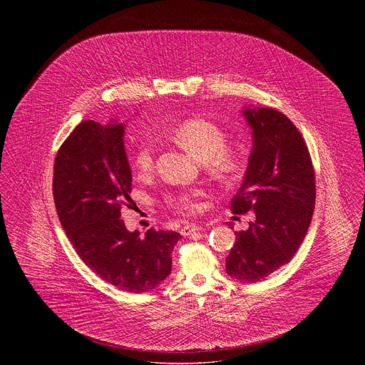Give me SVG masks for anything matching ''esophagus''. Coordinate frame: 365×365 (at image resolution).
Returning <instances> with one entry per match:
<instances>
[{"instance_id":"obj_1","label":"esophagus","mask_w":365,"mask_h":365,"mask_svg":"<svg viewBox=\"0 0 365 365\" xmlns=\"http://www.w3.org/2000/svg\"><path fill=\"white\" fill-rule=\"evenodd\" d=\"M201 227L198 226V225H195V223H188V225H185V226H182L181 227V235L182 236H190L191 233H194V232H197V230H200Z\"/></svg>"}]
</instances>
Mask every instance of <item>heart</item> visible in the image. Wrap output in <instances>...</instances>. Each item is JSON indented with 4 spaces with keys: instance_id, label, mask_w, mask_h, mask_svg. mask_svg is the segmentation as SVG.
I'll use <instances>...</instances> for the list:
<instances>
[{
    "instance_id": "obj_1",
    "label": "heart",
    "mask_w": 365,
    "mask_h": 365,
    "mask_svg": "<svg viewBox=\"0 0 365 365\" xmlns=\"http://www.w3.org/2000/svg\"><path fill=\"white\" fill-rule=\"evenodd\" d=\"M170 136L197 160L207 163L209 173L220 181L236 178L245 168V153L240 149L229 148L226 132L208 119H187L177 125L171 130ZM155 158L156 146L153 140L143 138L133 153L135 167L142 174H146L152 171ZM201 194L202 192L200 190L170 194L165 197V202L180 212H192L198 208L197 198L201 197Z\"/></svg>"
}]
</instances>
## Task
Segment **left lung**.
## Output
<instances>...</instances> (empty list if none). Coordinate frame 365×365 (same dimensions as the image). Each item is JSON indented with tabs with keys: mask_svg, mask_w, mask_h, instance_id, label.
I'll return each instance as SVG.
<instances>
[{
	"mask_svg": "<svg viewBox=\"0 0 365 365\" xmlns=\"http://www.w3.org/2000/svg\"><path fill=\"white\" fill-rule=\"evenodd\" d=\"M242 113L252 129L253 149L230 209L242 215L255 210L256 219L247 230L235 232L226 272L253 284L288 264L298 252L312 220L316 187L307 143L282 112L245 106Z\"/></svg>",
	"mask_w": 365,
	"mask_h": 365,
	"instance_id": "obj_1",
	"label": "left lung"
}]
</instances>
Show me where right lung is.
Instances as JSON below:
<instances>
[{"label":"right lung","mask_w":365,"mask_h":365,"mask_svg":"<svg viewBox=\"0 0 365 365\" xmlns=\"http://www.w3.org/2000/svg\"><path fill=\"white\" fill-rule=\"evenodd\" d=\"M125 125L84 120L54 160L53 198L74 250L96 274L132 294L158 288L171 272L177 232H129L120 209L130 202L132 171L123 145Z\"/></svg>","instance_id":"1"}]
</instances>
